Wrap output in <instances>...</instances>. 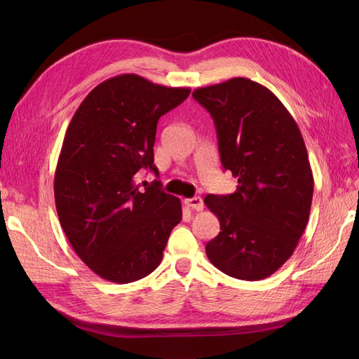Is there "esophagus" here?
Returning a JSON list of instances; mask_svg holds the SVG:
<instances>
[{"instance_id":"1","label":"esophagus","mask_w":359,"mask_h":359,"mask_svg":"<svg viewBox=\"0 0 359 359\" xmlns=\"http://www.w3.org/2000/svg\"><path fill=\"white\" fill-rule=\"evenodd\" d=\"M184 203H186V205L189 206V208L196 210V211H202V208H203V201H202V198H199V196H194V198L186 199V201H184Z\"/></svg>"}]
</instances>
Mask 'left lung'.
Instances as JSON below:
<instances>
[{
  "mask_svg": "<svg viewBox=\"0 0 359 359\" xmlns=\"http://www.w3.org/2000/svg\"><path fill=\"white\" fill-rule=\"evenodd\" d=\"M214 119L222 165L236 191L208 194L220 233L205 247L211 264L240 280H262L292 256L306 229L313 173L289 111L266 86L232 78L193 91Z\"/></svg>",
  "mask_w": 359,
  "mask_h": 359,
  "instance_id": "8db88e82",
  "label": "left lung"
}]
</instances>
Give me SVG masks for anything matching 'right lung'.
I'll use <instances>...</instances> for the list:
<instances>
[{
	"label": "right lung",
	"mask_w": 359,
	"mask_h": 359,
	"mask_svg": "<svg viewBox=\"0 0 359 359\" xmlns=\"http://www.w3.org/2000/svg\"><path fill=\"white\" fill-rule=\"evenodd\" d=\"M189 94L119 74L85 97L67 127L53 180L58 219L76 255L104 280L126 285L153 273L182 219L178 198L158 180L139 190L136 175H158V118Z\"/></svg>",
	"instance_id": "obj_1"
}]
</instances>
